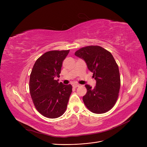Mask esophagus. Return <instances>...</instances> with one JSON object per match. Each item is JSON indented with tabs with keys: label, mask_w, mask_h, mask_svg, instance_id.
Listing matches in <instances>:
<instances>
[{
	"label": "esophagus",
	"mask_w": 147,
	"mask_h": 147,
	"mask_svg": "<svg viewBox=\"0 0 147 147\" xmlns=\"http://www.w3.org/2000/svg\"><path fill=\"white\" fill-rule=\"evenodd\" d=\"M73 86L74 87V88H78V87L80 86V84H74L73 85Z\"/></svg>",
	"instance_id": "obj_1"
}]
</instances>
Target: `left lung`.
<instances>
[{
	"mask_svg": "<svg viewBox=\"0 0 147 147\" xmlns=\"http://www.w3.org/2000/svg\"><path fill=\"white\" fill-rule=\"evenodd\" d=\"M74 55L85 61L96 81L94 88L85 85L84 105L95 114L109 111L116 102L120 88L119 69L112 54L101 46L91 45L79 49Z\"/></svg>",
	"mask_w": 147,
	"mask_h": 147,
	"instance_id": "left-lung-1",
	"label": "left lung"
}]
</instances>
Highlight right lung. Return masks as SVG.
Instances as JSON below:
<instances>
[{"label": "right lung", "mask_w": 147, "mask_h": 147, "mask_svg": "<svg viewBox=\"0 0 147 147\" xmlns=\"http://www.w3.org/2000/svg\"><path fill=\"white\" fill-rule=\"evenodd\" d=\"M69 52L45 53L36 60L31 72L30 94L36 110L46 117L56 119L66 111L72 86L58 83L55 78H59L63 62Z\"/></svg>", "instance_id": "right-lung-1"}]
</instances>
